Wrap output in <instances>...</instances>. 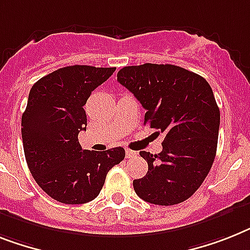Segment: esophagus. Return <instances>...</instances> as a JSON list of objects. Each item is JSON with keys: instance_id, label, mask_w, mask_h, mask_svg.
Returning <instances> with one entry per match:
<instances>
[{"instance_id": "esophagus-1", "label": "esophagus", "mask_w": 250, "mask_h": 250, "mask_svg": "<svg viewBox=\"0 0 250 250\" xmlns=\"http://www.w3.org/2000/svg\"><path fill=\"white\" fill-rule=\"evenodd\" d=\"M125 153H126V158H133L137 156V152H134V150H131V149H126V152H125Z\"/></svg>"}]
</instances>
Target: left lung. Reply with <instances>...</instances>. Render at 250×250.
<instances>
[{"instance_id":"8db88e82","label":"left lung","mask_w":250,"mask_h":250,"mask_svg":"<svg viewBox=\"0 0 250 250\" xmlns=\"http://www.w3.org/2000/svg\"><path fill=\"white\" fill-rule=\"evenodd\" d=\"M117 82L146 108L144 124L165 134L162 152H140L148 172L133 181L143 201L174 206L194 194L217 150L220 108L207 80L175 65L125 66Z\"/></svg>"}]
</instances>
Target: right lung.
Instances as JSON below:
<instances>
[{
	"instance_id": "right-lung-1",
	"label": "right lung",
	"mask_w": 250,
	"mask_h": 250,
	"mask_svg": "<svg viewBox=\"0 0 250 250\" xmlns=\"http://www.w3.org/2000/svg\"><path fill=\"white\" fill-rule=\"evenodd\" d=\"M115 67L66 66L32 86L21 117L24 153L30 174L55 201L83 204L100 194L107 172L125 157L121 147L82 149L78 135L86 130V101Z\"/></svg>"
}]
</instances>
